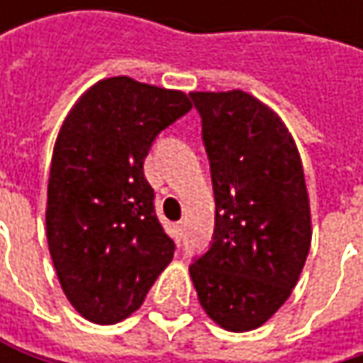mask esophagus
Returning <instances> with one entry per match:
<instances>
[{
    "label": "esophagus",
    "instance_id": "esophagus-1",
    "mask_svg": "<svg viewBox=\"0 0 363 363\" xmlns=\"http://www.w3.org/2000/svg\"><path fill=\"white\" fill-rule=\"evenodd\" d=\"M182 231H184V223H177V225H174V238H177V240H181Z\"/></svg>",
    "mask_w": 363,
    "mask_h": 363
}]
</instances>
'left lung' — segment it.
<instances>
[{
    "label": "left lung",
    "instance_id": "obj_1",
    "mask_svg": "<svg viewBox=\"0 0 363 363\" xmlns=\"http://www.w3.org/2000/svg\"><path fill=\"white\" fill-rule=\"evenodd\" d=\"M201 115L216 218L189 267L199 305L231 332L262 326L292 294L311 248V208L292 134L242 90L191 92Z\"/></svg>",
    "mask_w": 363,
    "mask_h": 363
}]
</instances>
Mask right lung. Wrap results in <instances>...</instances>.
I'll list each match as a JSON object with an SVG mask.
<instances>
[{
    "label": "right lung",
    "mask_w": 363,
    "mask_h": 363,
    "mask_svg": "<svg viewBox=\"0 0 363 363\" xmlns=\"http://www.w3.org/2000/svg\"><path fill=\"white\" fill-rule=\"evenodd\" d=\"M189 109L181 90L119 75L86 90L62 121L45 238L65 296L92 324L130 318L174 256L143 164L155 136Z\"/></svg>",
    "instance_id": "right-lung-1"
}]
</instances>
